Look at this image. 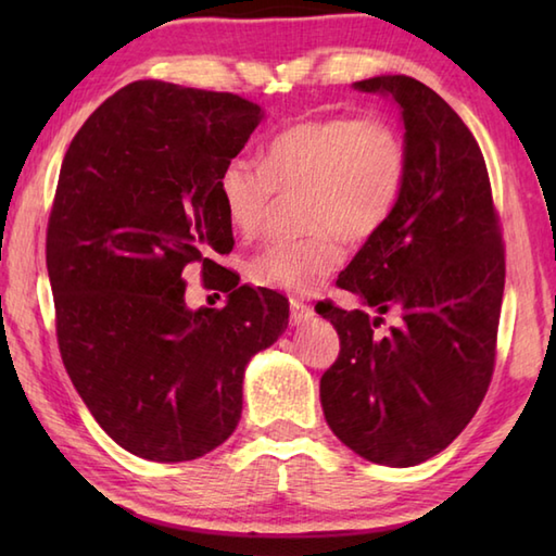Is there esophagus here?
<instances>
[{
    "instance_id": "esophagus-1",
    "label": "esophagus",
    "mask_w": 556,
    "mask_h": 556,
    "mask_svg": "<svg viewBox=\"0 0 556 556\" xmlns=\"http://www.w3.org/2000/svg\"><path fill=\"white\" fill-rule=\"evenodd\" d=\"M313 308L301 301H291V325H305L313 320Z\"/></svg>"
}]
</instances>
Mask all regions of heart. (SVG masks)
Instances as JSON below:
<instances>
[{
	"mask_svg": "<svg viewBox=\"0 0 556 556\" xmlns=\"http://www.w3.org/2000/svg\"><path fill=\"white\" fill-rule=\"evenodd\" d=\"M408 184L406 140L380 116H317L281 128L263 148V164L227 160L217 195L231 229L253 239L275 188L303 186V239L269 243L251 263L257 287L311 296L339 267V237L363 243L392 219Z\"/></svg>",
	"mask_w": 556,
	"mask_h": 556,
	"instance_id": "heart-1",
	"label": "heart"
}]
</instances>
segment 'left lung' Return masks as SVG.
<instances>
[{
  "label": "left lung",
  "mask_w": 556,
  "mask_h": 556,
  "mask_svg": "<svg viewBox=\"0 0 556 556\" xmlns=\"http://www.w3.org/2000/svg\"><path fill=\"white\" fill-rule=\"evenodd\" d=\"M353 90L392 98L404 124L408 184L387 227L361 245L337 287L375 311L315 308L341 351L323 380L325 420L351 452L392 468L452 444L492 380L504 248L473 134L425 83L372 76ZM389 309L402 320L374 332Z\"/></svg>",
  "instance_id": "obj_1"
}]
</instances>
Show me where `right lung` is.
I'll return each instance as SVG.
<instances>
[{"instance_id":"obj_1","label":"right lung","mask_w":556,"mask_h":556,"mask_svg":"<svg viewBox=\"0 0 556 556\" xmlns=\"http://www.w3.org/2000/svg\"><path fill=\"white\" fill-rule=\"evenodd\" d=\"M263 119L231 92L136 80L64 155L47 227L59 351L92 418L140 458L179 464L227 442L248 361L289 325L285 296L215 263L233 248L219 172ZM188 266L228 293L222 312L187 308Z\"/></svg>"}]
</instances>
